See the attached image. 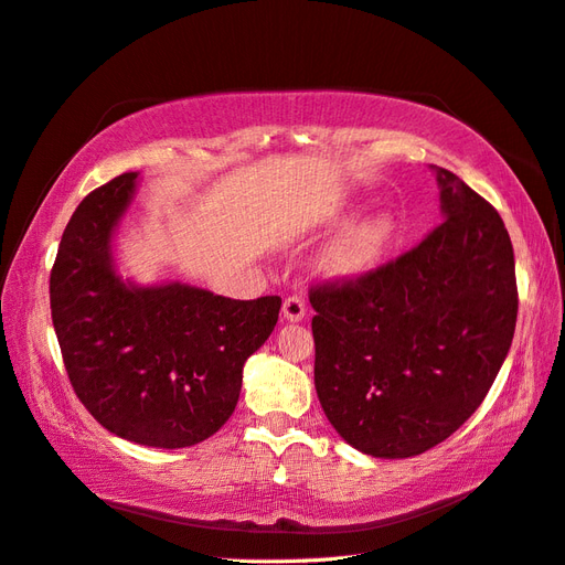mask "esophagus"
Returning <instances> with one entry per match:
<instances>
[{"instance_id":"esophagus-1","label":"esophagus","mask_w":565,"mask_h":565,"mask_svg":"<svg viewBox=\"0 0 565 565\" xmlns=\"http://www.w3.org/2000/svg\"><path fill=\"white\" fill-rule=\"evenodd\" d=\"M281 312H284V320H288V322H302V320H306V312H308L306 300H302L300 296L286 298Z\"/></svg>"}]
</instances>
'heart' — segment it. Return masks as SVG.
Wrapping results in <instances>:
<instances>
[{
    "label": "heart",
    "instance_id": "heart-1",
    "mask_svg": "<svg viewBox=\"0 0 565 565\" xmlns=\"http://www.w3.org/2000/svg\"><path fill=\"white\" fill-rule=\"evenodd\" d=\"M337 224H345V216H337ZM394 238V216L384 212L372 214L343 231L324 255V269L337 279H363L384 263Z\"/></svg>",
    "mask_w": 565,
    "mask_h": 565
}]
</instances>
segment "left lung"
<instances>
[{
	"mask_svg": "<svg viewBox=\"0 0 565 565\" xmlns=\"http://www.w3.org/2000/svg\"><path fill=\"white\" fill-rule=\"evenodd\" d=\"M431 169L444 222L367 277L310 291L317 398L341 439L374 458L451 437L480 408L515 331L509 231L456 173Z\"/></svg>",
	"mask_w": 565,
	"mask_h": 565,
	"instance_id": "obj_1",
	"label": "left lung"
}]
</instances>
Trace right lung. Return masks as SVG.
<instances>
[{"label":"right lung","mask_w":565,"mask_h":565,"mask_svg":"<svg viewBox=\"0 0 565 565\" xmlns=\"http://www.w3.org/2000/svg\"><path fill=\"white\" fill-rule=\"evenodd\" d=\"M136 181L138 171L121 173L71 216L50 277L52 322L71 386L99 425L134 444L183 448L234 413L245 360L269 339L281 298L121 279L114 234Z\"/></svg>","instance_id":"right-lung-1"}]
</instances>
